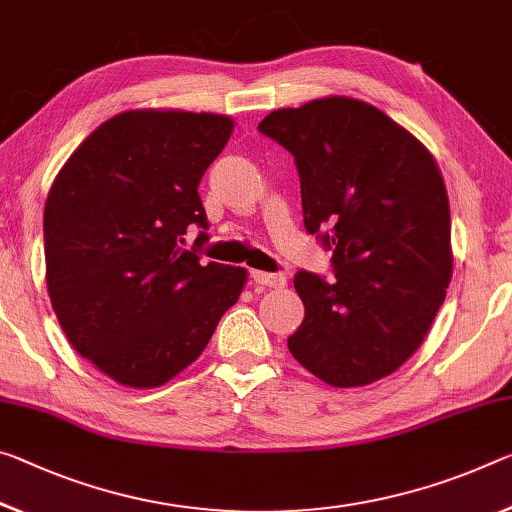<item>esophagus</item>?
I'll use <instances>...</instances> for the list:
<instances>
[{"instance_id":"1","label":"esophagus","mask_w":512,"mask_h":512,"mask_svg":"<svg viewBox=\"0 0 512 512\" xmlns=\"http://www.w3.org/2000/svg\"><path fill=\"white\" fill-rule=\"evenodd\" d=\"M250 278H253V282H257V285H262V287H275V289H282V287L287 285V278H285V275H280V273L253 271V273H250Z\"/></svg>"}]
</instances>
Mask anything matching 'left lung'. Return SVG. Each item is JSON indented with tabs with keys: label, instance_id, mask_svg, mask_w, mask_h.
Wrapping results in <instances>:
<instances>
[{
	"label": "left lung",
	"instance_id": "obj_1",
	"mask_svg": "<svg viewBox=\"0 0 512 512\" xmlns=\"http://www.w3.org/2000/svg\"><path fill=\"white\" fill-rule=\"evenodd\" d=\"M259 132L294 154L305 227L335 280L300 271L305 319L287 339L332 387H364L415 355L453 275L449 196L431 150L369 102L328 95L271 111Z\"/></svg>",
	"mask_w": 512,
	"mask_h": 512
}]
</instances>
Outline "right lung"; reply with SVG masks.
Masks as SVG:
<instances>
[{"mask_svg":"<svg viewBox=\"0 0 512 512\" xmlns=\"http://www.w3.org/2000/svg\"><path fill=\"white\" fill-rule=\"evenodd\" d=\"M232 129L221 113L129 109L88 134L54 177L47 294L72 348L118 385L173 380L246 287V269L200 264L182 248L189 225L207 227L198 184Z\"/></svg>","mask_w":512,"mask_h":512,"instance_id":"right-lung-1","label":"right lung"}]
</instances>
